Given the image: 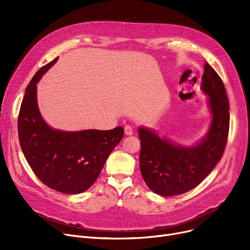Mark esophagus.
<instances>
[{"label": "esophagus", "mask_w": 250, "mask_h": 250, "mask_svg": "<svg viewBox=\"0 0 250 250\" xmlns=\"http://www.w3.org/2000/svg\"><path fill=\"white\" fill-rule=\"evenodd\" d=\"M125 135H127V136H130V135H133L134 134V127L132 126V125H125Z\"/></svg>", "instance_id": "34e87169"}]
</instances>
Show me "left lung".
Segmentation results:
<instances>
[{
    "mask_svg": "<svg viewBox=\"0 0 250 250\" xmlns=\"http://www.w3.org/2000/svg\"><path fill=\"white\" fill-rule=\"evenodd\" d=\"M202 89L209 96L211 127L194 147H181L161 140L152 130L139 128L140 168L148 188L157 194L172 196L189 191L211 173L224 153L229 134V102L222 79L207 62Z\"/></svg>",
    "mask_w": 250,
    "mask_h": 250,
    "instance_id": "obj_1",
    "label": "left lung"
}]
</instances>
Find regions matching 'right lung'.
<instances>
[{
    "label": "right lung",
    "mask_w": 250,
    "mask_h": 250,
    "mask_svg": "<svg viewBox=\"0 0 250 250\" xmlns=\"http://www.w3.org/2000/svg\"><path fill=\"white\" fill-rule=\"evenodd\" d=\"M57 62L38 70L25 90L18 115L20 146L32 171L46 187L62 193L87 190L124 137V128L62 132L50 128L39 113L36 83Z\"/></svg>",
    "instance_id": "add662e5"
}]
</instances>
